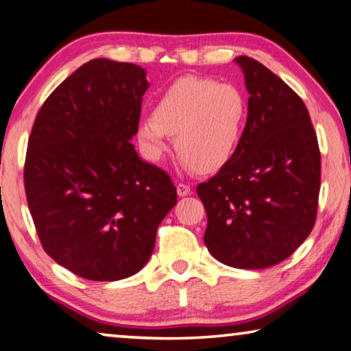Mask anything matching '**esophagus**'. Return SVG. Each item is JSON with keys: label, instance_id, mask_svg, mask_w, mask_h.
Wrapping results in <instances>:
<instances>
[{"label": "esophagus", "instance_id": "1", "mask_svg": "<svg viewBox=\"0 0 351 351\" xmlns=\"http://www.w3.org/2000/svg\"><path fill=\"white\" fill-rule=\"evenodd\" d=\"M177 194H179L180 197L183 196H188V194H191V186L186 185V183H177Z\"/></svg>", "mask_w": 351, "mask_h": 351}]
</instances>
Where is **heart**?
Instances as JSON below:
<instances>
[{
    "label": "heart",
    "mask_w": 351,
    "mask_h": 351,
    "mask_svg": "<svg viewBox=\"0 0 351 351\" xmlns=\"http://www.w3.org/2000/svg\"><path fill=\"white\" fill-rule=\"evenodd\" d=\"M249 102L233 84L185 76L158 96L152 117L136 125L138 141L149 158L158 160L174 136L177 154L200 172L226 166L243 143Z\"/></svg>",
    "instance_id": "1"
}]
</instances>
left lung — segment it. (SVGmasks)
Returning a JSON list of instances; mask_svg holds the SVG:
<instances>
[{
  "instance_id": "obj_1",
  "label": "left lung",
  "mask_w": 351,
  "mask_h": 351,
  "mask_svg": "<svg viewBox=\"0 0 351 351\" xmlns=\"http://www.w3.org/2000/svg\"><path fill=\"white\" fill-rule=\"evenodd\" d=\"M249 117L238 152L197 186L204 241L217 261L264 269L294 254L311 233L320 191V151L302 97L255 59L239 56Z\"/></svg>"
}]
</instances>
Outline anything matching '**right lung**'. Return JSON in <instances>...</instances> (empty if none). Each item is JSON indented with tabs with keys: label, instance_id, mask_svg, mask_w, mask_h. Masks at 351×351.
Listing matches in <instances>:
<instances>
[{
	"label": "right lung",
	"instance_id": "obj_1",
	"mask_svg": "<svg viewBox=\"0 0 351 351\" xmlns=\"http://www.w3.org/2000/svg\"><path fill=\"white\" fill-rule=\"evenodd\" d=\"M147 88L141 66L93 59L49 95L32 125V221L46 254L82 278L114 281L143 269L177 204L171 177L130 143Z\"/></svg>",
	"mask_w": 351,
	"mask_h": 351
}]
</instances>
